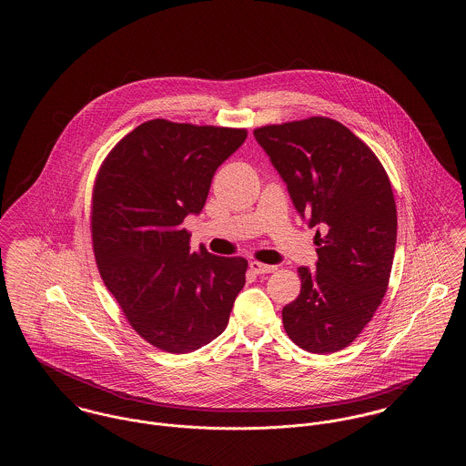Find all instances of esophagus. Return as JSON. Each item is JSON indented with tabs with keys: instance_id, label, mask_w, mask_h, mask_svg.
Listing matches in <instances>:
<instances>
[{
	"instance_id": "obj_1",
	"label": "esophagus",
	"mask_w": 466,
	"mask_h": 466,
	"mask_svg": "<svg viewBox=\"0 0 466 466\" xmlns=\"http://www.w3.org/2000/svg\"><path fill=\"white\" fill-rule=\"evenodd\" d=\"M249 268H251L255 274H268V272H274V270H276V266L260 264V262H251Z\"/></svg>"
}]
</instances>
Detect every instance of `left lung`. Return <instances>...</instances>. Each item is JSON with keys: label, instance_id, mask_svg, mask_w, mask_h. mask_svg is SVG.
<instances>
[{"label": "left lung", "instance_id": "left-lung-1", "mask_svg": "<svg viewBox=\"0 0 466 466\" xmlns=\"http://www.w3.org/2000/svg\"><path fill=\"white\" fill-rule=\"evenodd\" d=\"M297 213L316 227V268L299 267L300 295L283 308L289 339L309 353L350 346L388 289L397 206L376 154L340 122L310 116L255 129Z\"/></svg>", "mask_w": 466, "mask_h": 466}]
</instances>
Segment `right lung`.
I'll list each match as a JSON object with an SVG mask.
<instances>
[{
	"label": "right lung",
	"instance_id": "add662e5",
	"mask_svg": "<svg viewBox=\"0 0 466 466\" xmlns=\"http://www.w3.org/2000/svg\"><path fill=\"white\" fill-rule=\"evenodd\" d=\"M246 136L148 120L111 150L96 177L90 225L101 278L134 330L162 351L190 353L217 339L246 283V258L192 251L183 228Z\"/></svg>",
	"mask_w": 466,
	"mask_h": 466
}]
</instances>
